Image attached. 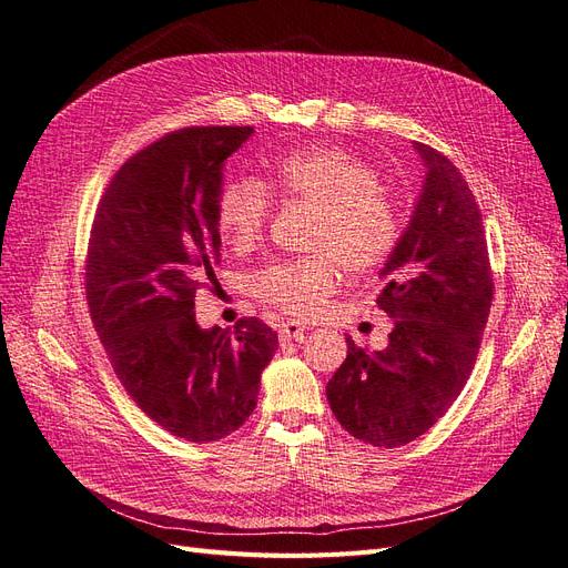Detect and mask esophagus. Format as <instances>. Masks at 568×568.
Wrapping results in <instances>:
<instances>
[{
	"instance_id": "1",
	"label": "esophagus",
	"mask_w": 568,
	"mask_h": 568,
	"mask_svg": "<svg viewBox=\"0 0 568 568\" xmlns=\"http://www.w3.org/2000/svg\"><path fill=\"white\" fill-rule=\"evenodd\" d=\"M307 329H311V326H305L303 322H294V320H291V322H284V324L280 326V338H282V341H291V338H294V341H303V336H305Z\"/></svg>"
}]
</instances>
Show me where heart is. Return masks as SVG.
<instances>
[{
    "instance_id": "obj_1",
    "label": "heart",
    "mask_w": 568,
    "mask_h": 568,
    "mask_svg": "<svg viewBox=\"0 0 568 568\" xmlns=\"http://www.w3.org/2000/svg\"><path fill=\"white\" fill-rule=\"evenodd\" d=\"M267 184L277 196L317 211L311 248L322 255L272 263L253 280V294L286 313L313 315L334 294L338 265L365 274L398 242V211L382 194L374 170L348 151L320 146L291 153L274 165ZM215 213L225 242L251 248L270 215L267 186L248 175L232 178L222 186Z\"/></svg>"
}]
</instances>
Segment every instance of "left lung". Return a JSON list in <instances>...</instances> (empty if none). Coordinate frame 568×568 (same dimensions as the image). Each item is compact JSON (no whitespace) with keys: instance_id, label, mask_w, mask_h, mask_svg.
I'll return each mask as SVG.
<instances>
[{"instance_id":"left-lung-1","label":"left lung","mask_w":568,"mask_h":568,"mask_svg":"<svg viewBox=\"0 0 568 568\" xmlns=\"http://www.w3.org/2000/svg\"><path fill=\"white\" fill-rule=\"evenodd\" d=\"M424 182L376 296L393 317L388 346L348 355L326 384L338 424L374 448L419 438L457 400L486 329L493 274L478 203L448 156L412 142Z\"/></svg>"}]
</instances>
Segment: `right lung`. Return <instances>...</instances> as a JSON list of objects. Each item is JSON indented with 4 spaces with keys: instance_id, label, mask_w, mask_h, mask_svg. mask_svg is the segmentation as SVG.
Instances as JSON below:
<instances>
[{
    "instance_id": "add662e5",
    "label": "right lung",
    "mask_w": 568,
    "mask_h": 568,
    "mask_svg": "<svg viewBox=\"0 0 568 568\" xmlns=\"http://www.w3.org/2000/svg\"><path fill=\"white\" fill-rule=\"evenodd\" d=\"M253 128H184L123 163L99 201L84 288L113 372L149 419L189 443L225 438L257 403L277 332L196 322L220 263L217 199Z\"/></svg>"
}]
</instances>
